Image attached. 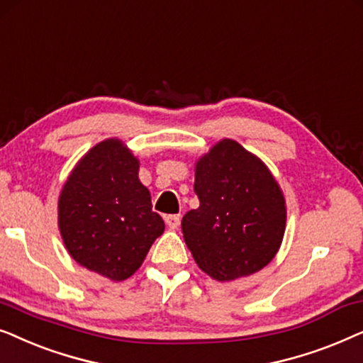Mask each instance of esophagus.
Listing matches in <instances>:
<instances>
[{
    "instance_id": "34e87169",
    "label": "esophagus",
    "mask_w": 363,
    "mask_h": 363,
    "mask_svg": "<svg viewBox=\"0 0 363 363\" xmlns=\"http://www.w3.org/2000/svg\"><path fill=\"white\" fill-rule=\"evenodd\" d=\"M164 220H166L169 229H177L179 224H181V217L176 216V214L166 216V217H164Z\"/></svg>"
}]
</instances>
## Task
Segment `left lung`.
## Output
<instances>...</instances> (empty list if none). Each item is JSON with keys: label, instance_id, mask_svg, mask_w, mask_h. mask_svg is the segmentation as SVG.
I'll return each instance as SVG.
<instances>
[{"label": "left lung", "instance_id": "left-lung-1", "mask_svg": "<svg viewBox=\"0 0 363 363\" xmlns=\"http://www.w3.org/2000/svg\"><path fill=\"white\" fill-rule=\"evenodd\" d=\"M199 207L182 217L196 264L225 282L259 272L286 232V199L267 166L239 143L222 139L196 164Z\"/></svg>", "mask_w": 363, "mask_h": 363}]
</instances>
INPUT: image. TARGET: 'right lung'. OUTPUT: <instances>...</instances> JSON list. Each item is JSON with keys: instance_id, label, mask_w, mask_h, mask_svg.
<instances>
[{"instance_id": "obj_1", "label": "right lung", "mask_w": 363, "mask_h": 363, "mask_svg": "<svg viewBox=\"0 0 363 363\" xmlns=\"http://www.w3.org/2000/svg\"><path fill=\"white\" fill-rule=\"evenodd\" d=\"M138 172L133 152L119 139H106L76 164L57 202V224L71 257L118 282L141 267L164 232Z\"/></svg>"}]
</instances>
